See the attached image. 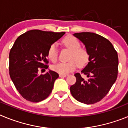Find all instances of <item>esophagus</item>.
<instances>
[{
    "label": "esophagus",
    "instance_id": "1",
    "mask_svg": "<svg viewBox=\"0 0 128 128\" xmlns=\"http://www.w3.org/2000/svg\"><path fill=\"white\" fill-rule=\"evenodd\" d=\"M60 78H66V77H67L68 76V74H60Z\"/></svg>",
    "mask_w": 128,
    "mask_h": 128
}]
</instances>
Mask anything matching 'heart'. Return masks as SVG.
I'll list each match as a JSON object with an SVG mask.
<instances>
[{
    "mask_svg": "<svg viewBox=\"0 0 128 128\" xmlns=\"http://www.w3.org/2000/svg\"><path fill=\"white\" fill-rule=\"evenodd\" d=\"M63 45L71 50L69 56L70 61L68 62H60L52 66V69L60 74H66L73 72L80 66L86 65L88 62L89 54L86 48L81 47L80 41L73 36H67L63 40ZM58 56V46L52 44L48 47L47 57L52 62L57 61Z\"/></svg>",
    "mask_w": 128,
    "mask_h": 128,
    "instance_id": "1",
    "label": "heart"
}]
</instances>
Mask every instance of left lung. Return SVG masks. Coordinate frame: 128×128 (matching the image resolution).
Here are the masks:
<instances>
[{"label": "left lung", "instance_id": "1", "mask_svg": "<svg viewBox=\"0 0 128 128\" xmlns=\"http://www.w3.org/2000/svg\"><path fill=\"white\" fill-rule=\"evenodd\" d=\"M74 36L85 46L89 62L81 72L86 80L80 73L74 74L76 82L70 88L71 94L82 103L94 104L104 98L117 80V52L108 40L98 34L83 32Z\"/></svg>", "mask_w": 128, "mask_h": 128}]
</instances>
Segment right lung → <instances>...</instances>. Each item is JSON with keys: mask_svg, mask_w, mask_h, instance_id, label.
<instances>
[{"mask_svg": "<svg viewBox=\"0 0 128 128\" xmlns=\"http://www.w3.org/2000/svg\"><path fill=\"white\" fill-rule=\"evenodd\" d=\"M30 30L20 35L10 52L9 70L16 90L26 100L38 102L46 99L51 93L58 73L49 70L38 75L40 69H47L48 47L65 34Z\"/></svg>", "mask_w": 128, "mask_h": 128, "instance_id": "add662e5", "label": "right lung"}]
</instances>
